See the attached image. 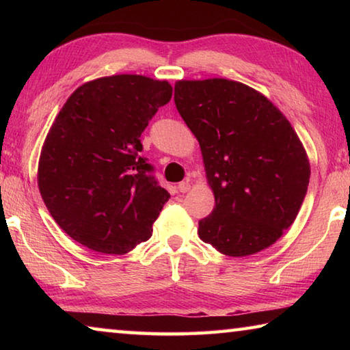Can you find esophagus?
<instances>
[{
  "label": "esophagus",
  "mask_w": 350,
  "mask_h": 350,
  "mask_svg": "<svg viewBox=\"0 0 350 350\" xmlns=\"http://www.w3.org/2000/svg\"><path fill=\"white\" fill-rule=\"evenodd\" d=\"M189 188H191V185H189L188 180H183L179 183V185H177V189H179L180 193H188Z\"/></svg>",
  "instance_id": "34e87169"
}]
</instances>
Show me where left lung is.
<instances>
[{
	"label": "left lung",
	"instance_id": "1",
	"mask_svg": "<svg viewBox=\"0 0 350 350\" xmlns=\"http://www.w3.org/2000/svg\"><path fill=\"white\" fill-rule=\"evenodd\" d=\"M174 102L215 194L199 238L233 258L273 245L295 222L310 179L306 148L286 116L262 92L227 79L176 81Z\"/></svg>",
	"mask_w": 350,
	"mask_h": 350
}]
</instances>
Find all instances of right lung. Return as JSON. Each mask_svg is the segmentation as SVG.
I'll list each match as a JSON object with an SVG mask.
<instances>
[{
  "label": "right lung",
  "mask_w": 350,
  "mask_h": 350,
  "mask_svg": "<svg viewBox=\"0 0 350 350\" xmlns=\"http://www.w3.org/2000/svg\"><path fill=\"white\" fill-rule=\"evenodd\" d=\"M171 96L167 80L100 77L77 88L57 114L37 180L51 216L79 244L125 254L151 238L170 193L139 157L140 135Z\"/></svg>",
  "instance_id": "right-lung-1"
}]
</instances>
